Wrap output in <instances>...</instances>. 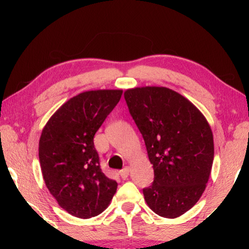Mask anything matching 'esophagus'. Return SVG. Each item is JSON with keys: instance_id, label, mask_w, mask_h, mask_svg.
<instances>
[{"instance_id": "34e87169", "label": "esophagus", "mask_w": 249, "mask_h": 249, "mask_svg": "<svg viewBox=\"0 0 249 249\" xmlns=\"http://www.w3.org/2000/svg\"><path fill=\"white\" fill-rule=\"evenodd\" d=\"M120 175H121V177H122V179H127V177H128V175H129V168L128 167H125L124 169H122L121 171H120Z\"/></svg>"}]
</instances>
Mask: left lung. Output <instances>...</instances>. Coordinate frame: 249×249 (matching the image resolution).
Here are the masks:
<instances>
[{
	"label": "left lung",
	"mask_w": 249,
	"mask_h": 249,
	"mask_svg": "<svg viewBox=\"0 0 249 249\" xmlns=\"http://www.w3.org/2000/svg\"><path fill=\"white\" fill-rule=\"evenodd\" d=\"M124 98L154 168V182L142 189L146 203L162 217L182 215L199 201L212 169L214 142L208 121L168 88L128 89Z\"/></svg>",
	"instance_id": "obj_1"
}]
</instances>
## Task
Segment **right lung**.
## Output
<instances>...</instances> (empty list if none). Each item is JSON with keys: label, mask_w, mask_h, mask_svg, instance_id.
Segmentation results:
<instances>
[{"label": "right lung", "mask_w": 249, "mask_h": 249, "mask_svg": "<svg viewBox=\"0 0 249 249\" xmlns=\"http://www.w3.org/2000/svg\"><path fill=\"white\" fill-rule=\"evenodd\" d=\"M122 93L82 92L61 105L41 132L38 155L46 187L58 204L75 217L99 215L116 192V181L101 170L93 138Z\"/></svg>", "instance_id": "right-lung-1"}]
</instances>
